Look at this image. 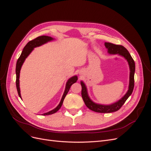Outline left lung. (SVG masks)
Segmentation results:
<instances>
[{"label": "left lung", "mask_w": 151, "mask_h": 151, "mask_svg": "<svg viewBox=\"0 0 151 151\" xmlns=\"http://www.w3.org/2000/svg\"><path fill=\"white\" fill-rule=\"evenodd\" d=\"M105 47L108 48V53L110 54H118L124 57L125 59L129 63L130 67V83H129V88L126 94L123 96L119 101L116 103H113L110 105H102L94 103L91 101L89 97L88 96V93H87V89L86 88L85 84L81 82V86H82V91L81 95L82 98L83 99V101L88 107L91 110L94 111L98 113H112L118 111L120 109L121 107L123 106V104L125 103L126 100L129 98V97L132 94L133 92L134 88V73H135V62L134 59L131 57L129 51L122 45H115L111 43H105Z\"/></svg>", "instance_id": "8db88e82"}]
</instances>
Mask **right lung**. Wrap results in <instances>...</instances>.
I'll list each match as a JSON object with an SVG mask.
<instances>
[{"mask_svg":"<svg viewBox=\"0 0 151 151\" xmlns=\"http://www.w3.org/2000/svg\"><path fill=\"white\" fill-rule=\"evenodd\" d=\"M53 38L50 36H38V37L35 38L34 40L30 41L28 43L26 44V46L24 47L23 50L21 54L20 57H19V58L17 59V61L16 63V88H17V91L18 94H19V96L21 98V93H20V89H19V73H20V70L21 66L22 65V63H24L26 58L28 57L29 53L32 52V50H33L34 48L37 47L39 46H41V45L46 43L48 42H50V41L52 40ZM77 81V76H74L71 77L68 80L67 83L66 84V87H65V92L63 93V96L62 98L61 101L59 103V104L58 106L55 108L53 110L50 111L49 112L45 113L43 114V115H52V114H53L55 113H56L59 109H60L62 106V105L63 104V100H64L67 94L68 93V91L70 89V86L75 83Z\"/></svg>","mask_w":151,"mask_h":151,"instance_id":"obj_1","label":"right lung"}]
</instances>
